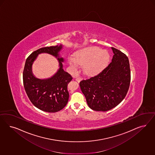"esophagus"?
Returning <instances> with one entry per match:
<instances>
[{
    "label": "esophagus",
    "mask_w": 155,
    "mask_h": 155,
    "mask_svg": "<svg viewBox=\"0 0 155 155\" xmlns=\"http://www.w3.org/2000/svg\"><path fill=\"white\" fill-rule=\"evenodd\" d=\"M82 80V78H81V77H77V78H75V80H76L78 82H80V81H81V80Z\"/></svg>",
    "instance_id": "1"
}]
</instances>
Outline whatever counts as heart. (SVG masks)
I'll list each match as a JSON object with an SVG mask.
<instances>
[{
	"label": "heart",
	"mask_w": 155,
	"mask_h": 155,
	"mask_svg": "<svg viewBox=\"0 0 155 155\" xmlns=\"http://www.w3.org/2000/svg\"><path fill=\"white\" fill-rule=\"evenodd\" d=\"M109 58L107 51L98 47H87L76 52L74 58H69V63L74 69H77L79 64H84V71L92 74L102 70L107 64Z\"/></svg>",
	"instance_id": "obj_1"
}]
</instances>
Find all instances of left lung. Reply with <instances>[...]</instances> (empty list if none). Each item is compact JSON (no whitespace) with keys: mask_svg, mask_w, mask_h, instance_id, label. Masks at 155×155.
<instances>
[{"mask_svg":"<svg viewBox=\"0 0 155 155\" xmlns=\"http://www.w3.org/2000/svg\"><path fill=\"white\" fill-rule=\"evenodd\" d=\"M112 61L99 74L82 80L80 86L90 108L106 111L114 108L125 98L130 87L131 71L128 57L111 47Z\"/></svg>","mask_w":155,"mask_h":155,"instance_id":"8db88e82","label":"left lung"}]
</instances>
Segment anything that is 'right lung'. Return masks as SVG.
I'll return each instance as SVG.
<instances>
[{
  "mask_svg": "<svg viewBox=\"0 0 155 155\" xmlns=\"http://www.w3.org/2000/svg\"><path fill=\"white\" fill-rule=\"evenodd\" d=\"M63 45L41 48L32 53L27 58L24 68V87L28 98L37 108L48 113H56L65 107L69 97L68 84L73 78L63 69L64 58L60 55ZM48 53L57 58L59 69L50 78L40 79L33 75L31 67L38 55Z\"/></svg>",
  "mask_w": 155,
  "mask_h": 155,
  "instance_id": "right-lung-1",
  "label": "right lung"
}]
</instances>
